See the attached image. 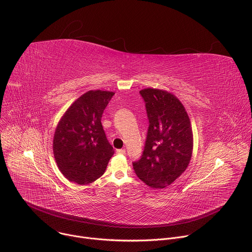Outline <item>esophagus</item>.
Listing matches in <instances>:
<instances>
[{"instance_id":"1","label":"esophagus","mask_w":252,"mask_h":252,"mask_svg":"<svg viewBox=\"0 0 252 252\" xmlns=\"http://www.w3.org/2000/svg\"><path fill=\"white\" fill-rule=\"evenodd\" d=\"M117 155H126V150H124V149L117 150Z\"/></svg>"}]
</instances>
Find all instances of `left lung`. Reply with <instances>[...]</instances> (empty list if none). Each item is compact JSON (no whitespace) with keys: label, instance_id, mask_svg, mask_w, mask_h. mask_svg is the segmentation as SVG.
Segmentation results:
<instances>
[{"label":"left lung","instance_id":"obj_1","mask_svg":"<svg viewBox=\"0 0 252 252\" xmlns=\"http://www.w3.org/2000/svg\"><path fill=\"white\" fill-rule=\"evenodd\" d=\"M149 129L141 158L132 162L137 177L153 189H164L187 169L192 155L193 137L189 115L172 94L145 89Z\"/></svg>","mask_w":252,"mask_h":252}]
</instances>
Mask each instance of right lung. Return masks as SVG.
Segmentation results:
<instances>
[{"label":"right lung","mask_w":252,"mask_h":252,"mask_svg":"<svg viewBox=\"0 0 252 252\" xmlns=\"http://www.w3.org/2000/svg\"><path fill=\"white\" fill-rule=\"evenodd\" d=\"M115 93L89 91L59 122L53 141L56 162L68 181L89 185L100 177L115 151L101 126V116Z\"/></svg>","instance_id":"obj_1"}]
</instances>
